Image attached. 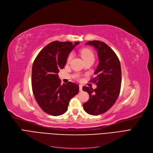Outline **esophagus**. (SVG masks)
Listing matches in <instances>:
<instances>
[{
    "instance_id": "34e87169",
    "label": "esophagus",
    "mask_w": 153,
    "mask_h": 153,
    "mask_svg": "<svg viewBox=\"0 0 153 153\" xmlns=\"http://www.w3.org/2000/svg\"><path fill=\"white\" fill-rule=\"evenodd\" d=\"M79 91H80V92H82V85H80L79 86Z\"/></svg>"
}]
</instances>
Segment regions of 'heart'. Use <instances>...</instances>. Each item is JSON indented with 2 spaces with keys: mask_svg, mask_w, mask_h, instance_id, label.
<instances>
[{
  "mask_svg": "<svg viewBox=\"0 0 153 153\" xmlns=\"http://www.w3.org/2000/svg\"><path fill=\"white\" fill-rule=\"evenodd\" d=\"M80 54L82 57V58L84 61H94V55L92 51L88 49H83L80 51ZM73 57L72 54H70L68 56L67 58V62L69 63Z\"/></svg>",
  "mask_w": 153,
  "mask_h": 153,
  "instance_id": "obj_1",
  "label": "heart"
}]
</instances>
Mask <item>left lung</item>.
<instances>
[{"instance_id": "left-lung-1", "label": "left lung", "mask_w": 153, "mask_h": 153, "mask_svg": "<svg viewBox=\"0 0 153 153\" xmlns=\"http://www.w3.org/2000/svg\"><path fill=\"white\" fill-rule=\"evenodd\" d=\"M85 44L97 50L99 62L94 72L96 76L91 80L96 83L97 88H82L89 94L88 101L83 106L87 113L99 115L108 111L118 97L122 83L121 65L117 54L103 42L93 40Z\"/></svg>"}]
</instances>
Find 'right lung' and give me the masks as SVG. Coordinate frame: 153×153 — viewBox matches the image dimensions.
<instances>
[{
  "instance_id": "add662e5",
  "label": "right lung",
  "mask_w": 153,
  "mask_h": 153,
  "mask_svg": "<svg viewBox=\"0 0 153 153\" xmlns=\"http://www.w3.org/2000/svg\"><path fill=\"white\" fill-rule=\"evenodd\" d=\"M79 44L52 42L35 58L31 71V85L36 102L44 112L52 116L64 114L71 99L78 93L79 86L69 82L61 84L58 73L65 67L70 52Z\"/></svg>"
}]
</instances>
